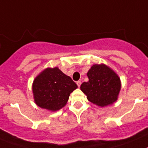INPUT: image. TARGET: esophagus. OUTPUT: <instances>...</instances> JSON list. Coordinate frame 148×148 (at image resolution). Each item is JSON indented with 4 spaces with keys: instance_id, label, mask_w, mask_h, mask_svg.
<instances>
[{
    "instance_id": "1",
    "label": "esophagus",
    "mask_w": 148,
    "mask_h": 148,
    "mask_svg": "<svg viewBox=\"0 0 148 148\" xmlns=\"http://www.w3.org/2000/svg\"><path fill=\"white\" fill-rule=\"evenodd\" d=\"M76 84H77V85H78V87H80V85H81V84H82L81 81H78L76 82Z\"/></svg>"
}]
</instances>
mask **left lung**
Wrapping results in <instances>:
<instances>
[{
    "label": "left lung",
    "instance_id": "8db88e82",
    "mask_svg": "<svg viewBox=\"0 0 148 148\" xmlns=\"http://www.w3.org/2000/svg\"><path fill=\"white\" fill-rule=\"evenodd\" d=\"M88 82L81 85L82 91L90 102L104 107L117 100L121 88L119 76L104 64L92 66L88 72Z\"/></svg>",
    "mask_w": 148,
    "mask_h": 148
}]
</instances>
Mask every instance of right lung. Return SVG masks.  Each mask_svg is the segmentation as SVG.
<instances>
[{
	"instance_id": "right-lung-1",
	"label": "right lung",
	"mask_w": 148,
	"mask_h": 148,
	"mask_svg": "<svg viewBox=\"0 0 148 148\" xmlns=\"http://www.w3.org/2000/svg\"><path fill=\"white\" fill-rule=\"evenodd\" d=\"M77 88L70 77L55 67L47 68L35 78L32 91L38 107L56 111L65 106L70 93Z\"/></svg>"
}]
</instances>
